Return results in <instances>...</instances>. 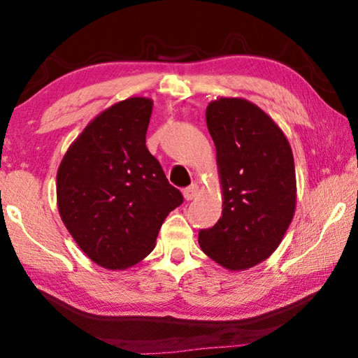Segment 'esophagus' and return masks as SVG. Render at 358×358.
<instances>
[{"instance_id": "obj_1", "label": "esophagus", "mask_w": 358, "mask_h": 358, "mask_svg": "<svg viewBox=\"0 0 358 358\" xmlns=\"http://www.w3.org/2000/svg\"><path fill=\"white\" fill-rule=\"evenodd\" d=\"M183 194H185V199H186V201H192V199L196 197L197 194H199V186H197L196 183L191 185V186H187Z\"/></svg>"}]
</instances>
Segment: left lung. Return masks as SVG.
I'll use <instances>...</instances> for the list:
<instances>
[{"label": "left lung", "instance_id": "1", "mask_svg": "<svg viewBox=\"0 0 358 358\" xmlns=\"http://www.w3.org/2000/svg\"><path fill=\"white\" fill-rule=\"evenodd\" d=\"M216 147L222 216L199 232L202 251L229 270L271 256L294 217L295 166L282 131L246 99L221 98L205 112Z\"/></svg>", "mask_w": 358, "mask_h": 358}]
</instances>
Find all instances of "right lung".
<instances>
[{
  "label": "right lung",
  "mask_w": 358,
  "mask_h": 358,
  "mask_svg": "<svg viewBox=\"0 0 358 358\" xmlns=\"http://www.w3.org/2000/svg\"><path fill=\"white\" fill-rule=\"evenodd\" d=\"M153 102L129 98L98 115L64 155L58 210L87 256L123 270L153 251L162 222L183 203L145 145Z\"/></svg>",
  "instance_id": "right-lung-1"
}]
</instances>
